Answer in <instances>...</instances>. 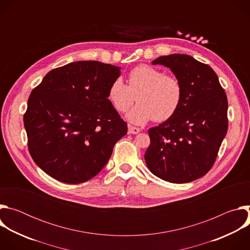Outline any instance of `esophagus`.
<instances>
[{
	"label": "esophagus",
	"mask_w": 250,
	"mask_h": 250,
	"mask_svg": "<svg viewBox=\"0 0 250 250\" xmlns=\"http://www.w3.org/2000/svg\"><path fill=\"white\" fill-rule=\"evenodd\" d=\"M139 131H140V128L128 125V133H129V134H136V133H138Z\"/></svg>",
	"instance_id": "1"
}]
</instances>
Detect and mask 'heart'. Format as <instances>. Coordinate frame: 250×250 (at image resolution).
I'll return each mask as SVG.
<instances>
[{
  "mask_svg": "<svg viewBox=\"0 0 250 250\" xmlns=\"http://www.w3.org/2000/svg\"><path fill=\"white\" fill-rule=\"evenodd\" d=\"M137 104L127 114L134 125L151 120L163 122L179 109L183 98V86L179 78L164 74L161 70L140 64L127 74V85L121 78L115 79L108 90V100L119 113H125L135 101Z\"/></svg>",
  "mask_w": 250,
  "mask_h": 250,
  "instance_id": "obj_1",
  "label": "heart"
}]
</instances>
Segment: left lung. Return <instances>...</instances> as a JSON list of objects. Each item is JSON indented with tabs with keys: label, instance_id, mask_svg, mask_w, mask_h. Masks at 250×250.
Here are the masks:
<instances>
[{
	"label": "left lung",
	"instance_id": "obj_1",
	"mask_svg": "<svg viewBox=\"0 0 250 250\" xmlns=\"http://www.w3.org/2000/svg\"><path fill=\"white\" fill-rule=\"evenodd\" d=\"M152 64L171 69L182 83L179 109L148 129V169L171 183H188L207 174L215 163L228 131V99L217 74L190 55L160 56Z\"/></svg>",
	"mask_w": 250,
	"mask_h": 250
}]
</instances>
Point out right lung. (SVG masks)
Wrapping results in <instances>:
<instances>
[{
	"label": "right lung",
	"mask_w": 250,
	"mask_h": 250,
	"mask_svg": "<svg viewBox=\"0 0 250 250\" xmlns=\"http://www.w3.org/2000/svg\"><path fill=\"white\" fill-rule=\"evenodd\" d=\"M120 67L77 61L55 68L27 101V147L46 174L66 184L95 177L109 161L126 123L108 100Z\"/></svg>",
	"instance_id": "1"
}]
</instances>
